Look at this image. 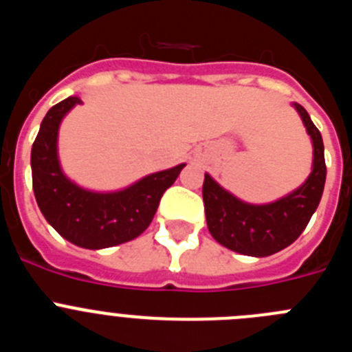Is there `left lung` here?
I'll return each instance as SVG.
<instances>
[{"instance_id":"obj_1","label":"left lung","mask_w":352,"mask_h":352,"mask_svg":"<svg viewBox=\"0 0 352 352\" xmlns=\"http://www.w3.org/2000/svg\"><path fill=\"white\" fill-rule=\"evenodd\" d=\"M314 148L312 170L298 188L273 203L250 204L236 197L210 174H204L203 199L211 236L222 247L252 257H268L294 243L305 231L322 197L326 182L321 132L300 104H292Z\"/></svg>"}]
</instances>
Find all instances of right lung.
<instances>
[{"mask_svg": "<svg viewBox=\"0 0 352 352\" xmlns=\"http://www.w3.org/2000/svg\"><path fill=\"white\" fill-rule=\"evenodd\" d=\"M79 104V95L68 96L42 120L31 148L33 192L40 211L58 234L80 248L100 250L126 243L148 229L162 195L186 164L148 174L120 190L96 192L77 185L61 167L58 135L63 118Z\"/></svg>", "mask_w": 352, "mask_h": 352, "instance_id": "add662e5", "label": "right lung"}]
</instances>
